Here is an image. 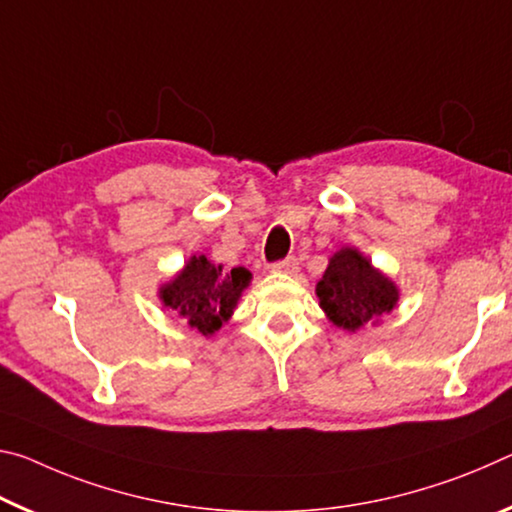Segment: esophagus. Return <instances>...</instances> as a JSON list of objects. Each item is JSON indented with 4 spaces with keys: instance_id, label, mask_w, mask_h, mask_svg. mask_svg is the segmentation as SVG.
Listing matches in <instances>:
<instances>
[{
    "instance_id": "34e87169",
    "label": "esophagus",
    "mask_w": 512,
    "mask_h": 512,
    "mask_svg": "<svg viewBox=\"0 0 512 512\" xmlns=\"http://www.w3.org/2000/svg\"><path fill=\"white\" fill-rule=\"evenodd\" d=\"M270 270H272V272L292 274V272H297V270H299V261H297L295 256H288V258H283V261H276V263H272V265H270Z\"/></svg>"
}]
</instances>
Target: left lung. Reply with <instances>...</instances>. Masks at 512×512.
Segmentation results:
<instances>
[{"mask_svg":"<svg viewBox=\"0 0 512 512\" xmlns=\"http://www.w3.org/2000/svg\"><path fill=\"white\" fill-rule=\"evenodd\" d=\"M317 297L333 324L356 331L390 313L399 292L367 258L347 247L331 258L322 281L317 283Z\"/></svg>","mask_w":512,"mask_h":512,"instance_id":"1","label":"left lung"}]
</instances>
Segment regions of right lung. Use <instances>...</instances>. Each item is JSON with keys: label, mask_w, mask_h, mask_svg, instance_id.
I'll return each instance as SVG.
<instances>
[{"label": "right lung", "mask_w": 512, "mask_h": 512, "mask_svg": "<svg viewBox=\"0 0 512 512\" xmlns=\"http://www.w3.org/2000/svg\"><path fill=\"white\" fill-rule=\"evenodd\" d=\"M249 279L245 267L222 272V265H213L206 256H192L177 279L161 290V299L199 333L208 335L229 320Z\"/></svg>", "instance_id": "1"}]
</instances>
